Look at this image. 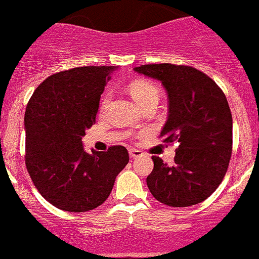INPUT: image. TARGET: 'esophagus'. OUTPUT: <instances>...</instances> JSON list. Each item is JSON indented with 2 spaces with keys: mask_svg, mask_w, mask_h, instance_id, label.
Returning a JSON list of instances; mask_svg holds the SVG:
<instances>
[{
  "mask_svg": "<svg viewBox=\"0 0 259 259\" xmlns=\"http://www.w3.org/2000/svg\"><path fill=\"white\" fill-rule=\"evenodd\" d=\"M129 155L132 158H139L143 153H142V151L139 150H129Z\"/></svg>",
  "mask_w": 259,
  "mask_h": 259,
  "instance_id": "34e87169",
  "label": "esophagus"
}]
</instances>
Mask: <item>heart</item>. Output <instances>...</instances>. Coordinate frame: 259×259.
<instances>
[{"instance_id": "heart-1", "label": "heart", "mask_w": 259, "mask_h": 259, "mask_svg": "<svg viewBox=\"0 0 259 259\" xmlns=\"http://www.w3.org/2000/svg\"><path fill=\"white\" fill-rule=\"evenodd\" d=\"M130 94H132L133 99L137 102L139 107L143 106V104L148 103L151 101H158V89L153 85L152 82H148V81L138 80L134 81V82L130 83ZM109 99V94L107 93L106 95L102 99L101 107L104 108Z\"/></svg>"}]
</instances>
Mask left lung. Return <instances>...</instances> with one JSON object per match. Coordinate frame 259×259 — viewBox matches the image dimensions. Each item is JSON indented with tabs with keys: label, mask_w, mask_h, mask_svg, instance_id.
<instances>
[{
	"label": "left lung",
	"mask_w": 259,
	"mask_h": 259,
	"mask_svg": "<svg viewBox=\"0 0 259 259\" xmlns=\"http://www.w3.org/2000/svg\"><path fill=\"white\" fill-rule=\"evenodd\" d=\"M134 71L166 90L169 116L160 137L177 147L171 166L152 156L153 170L147 177L152 196L174 208L204 201L221 185L231 160L232 116L225 93L193 67L161 63Z\"/></svg>",
	"instance_id": "left-lung-1"
}]
</instances>
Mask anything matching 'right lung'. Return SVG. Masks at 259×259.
I'll use <instances>...</instances> for the list:
<instances>
[{
  "label": "right lung",
  "mask_w": 259,
  "mask_h": 259,
  "mask_svg": "<svg viewBox=\"0 0 259 259\" xmlns=\"http://www.w3.org/2000/svg\"><path fill=\"white\" fill-rule=\"evenodd\" d=\"M116 67H77L51 74L34 90L24 116L25 166L38 192L58 209L93 210L108 199L129 162L122 146L83 150L99 99Z\"/></svg>",
  "instance_id": "add662e5"
}]
</instances>
